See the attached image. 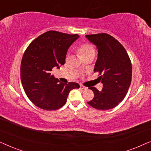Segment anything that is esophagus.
<instances>
[{"mask_svg":"<svg viewBox=\"0 0 151 151\" xmlns=\"http://www.w3.org/2000/svg\"><path fill=\"white\" fill-rule=\"evenodd\" d=\"M80 89H82V90H86V89H87V88H86V86L82 85V84H80Z\"/></svg>","mask_w":151,"mask_h":151,"instance_id":"esophagus-1","label":"esophagus"}]
</instances>
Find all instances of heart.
<instances>
[{"mask_svg":"<svg viewBox=\"0 0 151 151\" xmlns=\"http://www.w3.org/2000/svg\"><path fill=\"white\" fill-rule=\"evenodd\" d=\"M78 53L80 58H83L88 55H95V49L91 45L84 43L80 45L78 49Z\"/></svg>","mask_w":151,"mask_h":151,"instance_id":"heart-1","label":"heart"}]
</instances>
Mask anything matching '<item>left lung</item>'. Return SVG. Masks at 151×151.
<instances>
[{
    "label": "left lung",
    "mask_w": 151,
    "mask_h": 151,
    "mask_svg": "<svg viewBox=\"0 0 151 151\" xmlns=\"http://www.w3.org/2000/svg\"><path fill=\"white\" fill-rule=\"evenodd\" d=\"M86 38L97 47L98 57L94 72L103 84L101 91L89 87L94 98L87 103L98 110H109L119 104L125 98L131 82L132 65L124 47L110 35H86Z\"/></svg>",
    "instance_id": "8db88e82"
}]
</instances>
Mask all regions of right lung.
Wrapping results in <instances>:
<instances>
[{"label": "right lung", "mask_w": 151, "mask_h": 151, "mask_svg": "<svg viewBox=\"0 0 151 151\" xmlns=\"http://www.w3.org/2000/svg\"><path fill=\"white\" fill-rule=\"evenodd\" d=\"M78 34L49 31L30 43L20 65V79L28 98L39 108L56 110L65 104L69 92L79 84L60 82L51 75L53 67L65 64L68 49Z\"/></svg>", "instance_id": "add662e5"}]
</instances>
